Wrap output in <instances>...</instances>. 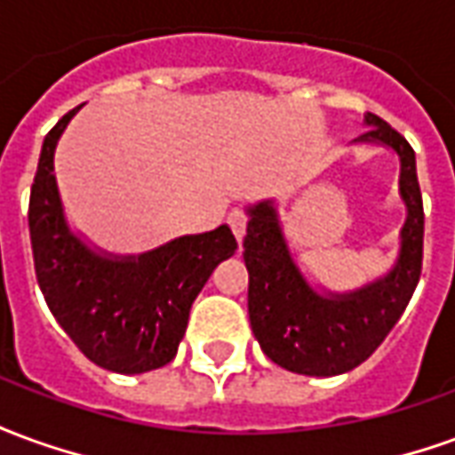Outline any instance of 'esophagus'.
Returning a JSON list of instances; mask_svg holds the SVG:
<instances>
[{
	"instance_id": "esophagus-1",
	"label": "esophagus",
	"mask_w": 455,
	"mask_h": 455,
	"mask_svg": "<svg viewBox=\"0 0 455 455\" xmlns=\"http://www.w3.org/2000/svg\"><path fill=\"white\" fill-rule=\"evenodd\" d=\"M246 224L248 217L243 209H234V212L228 214V227H231V231H234V236H236L238 241H243V236H246Z\"/></svg>"
}]
</instances>
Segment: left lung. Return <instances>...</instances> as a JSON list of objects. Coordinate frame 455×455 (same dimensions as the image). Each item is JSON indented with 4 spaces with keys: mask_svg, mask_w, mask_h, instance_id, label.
Listing matches in <instances>:
<instances>
[{
    "mask_svg": "<svg viewBox=\"0 0 455 455\" xmlns=\"http://www.w3.org/2000/svg\"><path fill=\"white\" fill-rule=\"evenodd\" d=\"M363 143L387 146L400 156V197L407 219L400 256L390 273L353 292L319 295L290 253L275 204L248 207L243 260L248 267V316L260 348L285 371L341 375L371 358L410 305L421 275L424 204L417 160L407 139L375 114H365Z\"/></svg>",
    "mask_w": 455,
    "mask_h": 455,
    "instance_id": "obj_1",
    "label": "left lung"
}]
</instances>
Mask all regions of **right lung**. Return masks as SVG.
<instances>
[{
    "label": "right lung",
    "mask_w": 455,
    "mask_h": 455,
    "mask_svg": "<svg viewBox=\"0 0 455 455\" xmlns=\"http://www.w3.org/2000/svg\"><path fill=\"white\" fill-rule=\"evenodd\" d=\"M80 107L48 131L31 185L36 277L58 324L90 361L124 375L156 371L175 358L195 297L238 243L224 224L140 256L116 258L97 253L75 236L65 221L53 156Z\"/></svg>",
    "instance_id": "1"
}]
</instances>
